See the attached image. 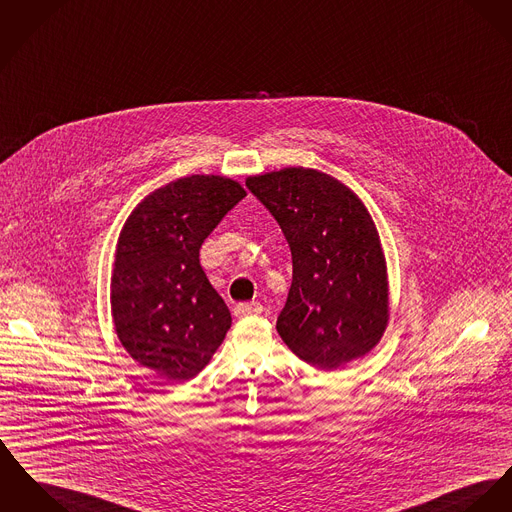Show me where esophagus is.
I'll return each instance as SVG.
<instances>
[{
	"label": "esophagus",
	"instance_id": "obj_1",
	"mask_svg": "<svg viewBox=\"0 0 512 512\" xmlns=\"http://www.w3.org/2000/svg\"><path fill=\"white\" fill-rule=\"evenodd\" d=\"M235 316H248V314H260L262 312V305L260 303H239L237 307H235Z\"/></svg>",
	"mask_w": 512,
	"mask_h": 512
}]
</instances>
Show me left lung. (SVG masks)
<instances>
[{
    "instance_id": "left-lung-1",
    "label": "left lung",
    "mask_w": 512,
    "mask_h": 512,
    "mask_svg": "<svg viewBox=\"0 0 512 512\" xmlns=\"http://www.w3.org/2000/svg\"><path fill=\"white\" fill-rule=\"evenodd\" d=\"M246 188L272 213L293 256L275 324L281 340L320 371L369 353L386 328L388 283L365 205L340 180L301 167L250 176Z\"/></svg>"
}]
</instances>
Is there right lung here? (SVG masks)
I'll list each match as a JSON object with an SVG mask.
<instances>
[{"mask_svg": "<svg viewBox=\"0 0 512 512\" xmlns=\"http://www.w3.org/2000/svg\"><path fill=\"white\" fill-rule=\"evenodd\" d=\"M244 196L231 178L192 174L149 194L122 229L112 272L116 334L161 378L198 375L231 328L200 248Z\"/></svg>", "mask_w": 512, "mask_h": 512, "instance_id": "add662e5", "label": "right lung"}]
</instances>
